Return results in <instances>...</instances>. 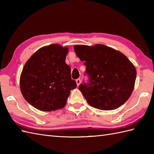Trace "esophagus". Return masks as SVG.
I'll list each match as a JSON object with an SVG mask.
<instances>
[{"mask_svg": "<svg viewBox=\"0 0 154 154\" xmlns=\"http://www.w3.org/2000/svg\"><path fill=\"white\" fill-rule=\"evenodd\" d=\"M76 83H77V85L79 86L80 83H81V79H76Z\"/></svg>", "mask_w": 154, "mask_h": 154, "instance_id": "obj_1", "label": "esophagus"}]
</instances>
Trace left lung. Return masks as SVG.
<instances>
[{"label": "left lung", "instance_id": "8db88e82", "mask_svg": "<svg viewBox=\"0 0 154 154\" xmlns=\"http://www.w3.org/2000/svg\"><path fill=\"white\" fill-rule=\"evenodd\" d=\"M75 54L86 66L88 83L79 89L89 105L103 110L116 109L126 103L134 87L136 70L121 52L103 44L76 45Z\"/></svg>", "mask_w": 154, "mask_h": 154}]
</instances>
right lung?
Returning a JSON list of instances; mask_svg holds the SVG:
<instances>
[{"mask_svg":"<svg viewBox=\"0 0 154 154\" xmlns=\"http://www.w3.org/2000/svg\"><path fill=\"white\" fill-rule=\"evenodd\" d=\"M68 48L51 44L35 51L25 63L20 79L23 97L35 109L51 111L63 108L77 83L65 63Z\"/></svg>","mask_w":154,"mask_h":154,"instance_id":"add662e5","label":"right lung"}]
</instances>
